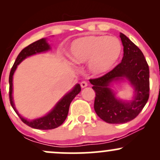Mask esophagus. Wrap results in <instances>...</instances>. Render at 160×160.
I'll return each instance as SVG.
<instances>
[{"label":"esophagus","mask_w":160,"mask_h":160,"mask_svg":"<svg viewBox=\"0 0 160 160\" xmlns=\"http://www.w3.org/2000/svg\"><path fill=\"white\" fill-rule=\"evenodd\" d=\"M87 85H88L87 82H86V81H82L81 83H80V86H81L82 88L86 87V86H87Z\"/></svg>","instance_id":"esophagus-1"}]
</instances>
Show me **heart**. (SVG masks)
Wrapping results in <instances>:
<instances>
[{"instance_id":"b5f03b06","label":"heart","mask_w":160,"mask_h":160,"mask_svg":"<svg viewBox=\"0 0 160 160\" xmlns=\"http://www.w3.org/2000/svg\"><path fill=\"white\" fill-rule=\"evenodd\" d=\"M122 43L115 37L88 35L74 40L69 49V56L78 64L89 61V68L95 74L111 69L122 54Z\"/></svg>"}]
</instances>
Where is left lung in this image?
<instances>
[{
	"label": "left lung",
	"instance_id": "8db88e82",
	"mask_svg": "<svg viewBox=\"0 0 160 160\" xmlns=\"http://www.w3.org/2000/svg\"><path fill=\"white\" fill-rule=\"evenodd\" d=\"M123 46L122 62L112 71L98 78L90 79L95 92L94 109L97 115L108 123L129 122L140 113L148 102L150 92L149 66L141 49L125 34L120 33ZM126 78L135 89V96L130 102L115 98L109 88L114 80Z\"/></svg>",
	"mask_w": 160,
	"mask_h": 160
}]
</instances>
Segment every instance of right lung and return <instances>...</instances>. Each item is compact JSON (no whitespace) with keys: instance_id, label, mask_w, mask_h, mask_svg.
Listing matches in <instances>:
<instances>
[{"instance_id":"add662e5","label":"right lung","mask_w":160,"mask_h":160,"mask_svg":"<svg viewBox=\"0 0 160 160\" xmlns=\"http://www.w3.org/2000/svg\"><path fill=\"white\" fill-rule=\"evenodd\" d=\"M50 49V47L48 43L46 41V39H40L39 40L34 42V43H31L28 47L24 48L19 54L18 55L17 58H16L14 65H12V68H11L10 77H9V83H10V91H9V96H10V104L12 106L13 110L17 113L19 118L27 126H30V127L37 128V129H42V130H47V129H52V128H56L58 127L59 126L63 123L64 121L67 118L68 113L69 107L71 102L75 98L77 95L80 92L81 90L80 84H77L74 86V89H72L70 92L66 94L65 96L62 98L56 105L55 106L54 108L48 114H47L44 117H40V118L35 119L33 120H27L26 119L23 118L21 115L18 113L16 111L15 106H14L13 101H12V76H13L14 72H15L17 65H19L21 62H22L25 58L27 57L32 56V55L36 54V53H39L42 52H45V51L49 50Z\"/></svg>"}]
</instances>
